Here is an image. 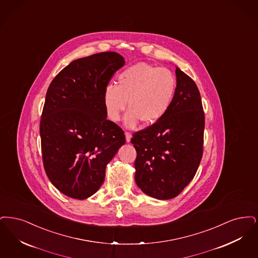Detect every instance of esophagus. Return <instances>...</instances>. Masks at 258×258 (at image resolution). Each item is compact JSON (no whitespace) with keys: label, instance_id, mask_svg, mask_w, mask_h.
<instances>
[{"label":"esophagus","instance_id":"1","mask_svg":"<svg viewBox=\"0 0 258 258\" xmlns=\"http://www.w3.org/2000/svg\"><path fill=\"white\" fill-rule=\"evenodd\" d=\"M125 138H126V142H127V143H130L131 138H132V134L129 133V132H125Z\"/></svg>","mask_w":258,"mask_h":258}]
</instances>
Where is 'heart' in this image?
<instances>
[{
    "instance_id": "heart-1",
    "label": "heart",
    "mask_w": 258,
    "mask_h": 258,
    "mask_svg": "<svg viewBox=\"0 0 258 258\" xmlns=\"http://www.w3.org/2000/svg\"><path fill=\"white\" fill-rule=\"evenodd\" d=\"M117 86L108 84L103 91V104L108 117L118 121L129 102L124 125L134 128L143 120L151 125L168 112L176 90V78L168 68L139 62L117 77Z\"/></svg>"
}]
</instances>
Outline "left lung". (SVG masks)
Here are the masks:
<instances>
[{"instance_id":"8db88e82","label":"left lung","mask_w":258,"mask_h":258,"mask_svg":"<svg viewBox=\"0 0 258 258\" xmlns=\"http://www.w3.org/2000/svg\"><path fill=\"white\" fill-rule=\"evenodd\" d=\"M176 90L168 112L133 135L135 181L161 200L178 196L194 178L202 157L204 112L196 83L176 68Z\"/></svg>"}]
</instances>
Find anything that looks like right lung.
I'll return each mask as SVG.
<instances>
[{
  "label": "right lung",
  "instance_id": "right-lung-1",
  "mask_svg": "<svg viewBox=\"0 0 258 258\" xmlns=\"http://www.w3.org/2000/svg\"><path fill=\"white\" fill-rule=\"evenodd\" d=\"M124 63L115 52L81 57L47 90L39 129L43 165L51 183L69 198L86 200L99 190L107 165L125 144L103 104L105 87Z\"/></svg>",
  "mask_w": 258,
  "mask_h": 258
}]
</instances>
